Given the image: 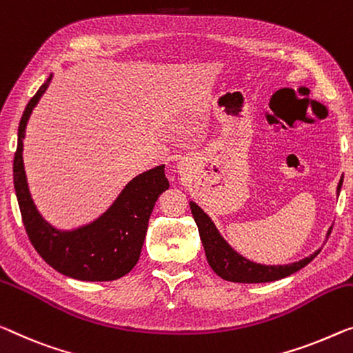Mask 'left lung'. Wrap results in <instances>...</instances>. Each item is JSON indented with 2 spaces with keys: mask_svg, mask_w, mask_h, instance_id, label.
Segmentation results:
<instances>
[{
  "mask_svg": "<svg viewBox=\"0 0 353 353\" xmlns=\"http://www.w3.org/2000/svg\"><path fill=\"white\" fill-rule=\"evenodd\" d=\"M341 187H343V177H341L338 183V194L341 192ZM190 209L194 222L198 225L199 238H201L204 252H206L209 266L212 268L215 274L225 279V281L239 283H261L279 281V279H283L299 271L320 254V250H315L312 255H309L299 261L290 263V265L268 266L260 265V263H254L244 259L243 255H239L238 252L231 249V245L222 238L219 230L215 228V225L209 215L196 203L190 201ZM331 230H333V227L328 230V236Z\"/></svg>",
  "mask_w": 353,
  "mask_h": 353,
  "instance_id": "1",
  "label": "left lung"
}]
</instances>
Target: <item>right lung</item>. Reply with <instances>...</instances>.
Wrapping results in <instances>:
<instances>
[{
	"label": "right lung",
	"mask_w": 353,
	"mask_h": 353,
	"mask_svg": "<svg viewBox=\"0 0 353 353\" xmlns=\"http://www.w3.org/2000/svg\"><path fill=\"white\" fill-rule=\"evenodd\" d=\"M50 81L52 74L26 104L14 155V188L26 234L42 260L61 274L77 281H115L139 260L155 201L170 187L165 165L131 179L112 206L88 225L70 231L52 227L34 206L23 168L26 123Z\"/></svg>",
	"instance_id": "obj_1"
}]
</instances>
